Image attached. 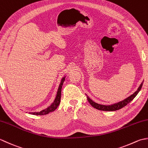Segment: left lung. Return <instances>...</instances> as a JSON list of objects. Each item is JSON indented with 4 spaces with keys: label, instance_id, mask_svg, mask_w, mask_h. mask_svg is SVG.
Segmentation results:
<instances>
[{
    "label": "left lung",
    "instance_id": "1",
    "mask_svg": "<svg viewBox=\"0 0 148 148\" xmlns=\"http://www.w3.org/2000/svg\"><path fill=\"white\" fill-rule=\"evenodd\" d=\"M143 82L141 83L139 87H138V89L134 93L133 95L130 96L129 97L126 98L125 99H124V100L118 102V103H117L111 105H100V104L95 103V102L91 100V99H90L88 96H87V100H88V101H89V103L91 105V106L96 108V109L99 110H103V111H115L117 110L121 109V108H122L124 107H125L126 105H128L130 103V102H131L132 100H133L135 96L137 95L138 92L140 91L142 86H143Z\"/></svg>",
    "mask_w": 148,
    "mask_h": 148
}]
</instances>
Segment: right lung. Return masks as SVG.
<instances>
[{
    "label": "right lung",
    "instance_id": "1",
    "mask_svg": "<svg viewBox=\"0 0 148 148\" xmlns=\"http://www.w3.org/2000/svg\"><path fill=\"white\" fill-rule=\"evenodd\" d=\"M64 80H65V77L62 78L61 84H60L59 87L58 91H57V95H56L55 100H54V101L53 102L52 105H51L50 107L47 108L46 109L40 111V112H30V114H34V115H41V116H42V115H45V114H47L50 113V112H53V111L55 110L56 108H57V107L59 106V105L60 103V101H61V89H62V84L64 82Z\"/></svg>",
    "mask_w": 148,
    "mask_h": 148
}]
</instances>
